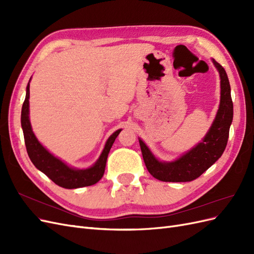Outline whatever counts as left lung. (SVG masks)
Wrapping results in <instances>:
<instances>
[{
  "label": "left lung",
  "instance_id": "left-lung-1",
  "mask_svg": "<svg viewBox=\"0 0 254 254\" xmlns=\"http://www.w3.org/2000/svg\"><path fill=\"white\" fill-rule=\"evenodd\" d=\"M220 78V103L212 126L201 142L174 161H160L139 137L146 167L152 177L165 182L195 180L221 157L228 143L229 130L233 120V103L228 75L218 63L212 59Z\"/></svg>",
  "mask_w": 254,
  "mask_h": 254
}]
</instances>
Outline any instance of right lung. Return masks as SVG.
Segmentation results:
<instances>
[{"mask_svg":"<svg viewBox=\"0 0 254 254\" xmlns=\"http://www.w3.org/2000/svg\"><path fill=\"white\" fill-rule=\"evenodd\" d=\"M32 79V77H30ZM29 79V82H30ZM29 82L26 87L25 101L21 111V126L28 157L33 164L47 175L57 186L64 189H78L93 186L103 178L108 153L122 129L113 132L107 140L105 147L96 162L88 168H76L67 165L63 160L55 157L38 141L29 121Z\"/></svg>","mask_w":254,"mask_h":254,"instance_id":"right-lung-1","label":"right lung"}]
</instances>
